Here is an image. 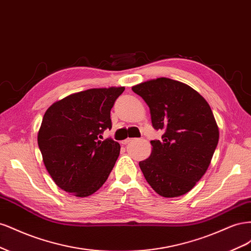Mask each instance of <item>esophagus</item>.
Masks as SVG:
<instances>
[{"label":"esophagus","instance_id":"obj_1","mask_svg":"<svg viewBox=\"0 0 251 251\" xmlns=\"http://www.w3.org/2000/svg\"><path fill=\"white\" fill-rule=\"evenodd\" d=\"M133 139L132 138H126V139H125V140H123V141H121V144H127L128 142H130V141H132Z\"/></svg>","mask_w":251,"mask_h":251}]
</instances>
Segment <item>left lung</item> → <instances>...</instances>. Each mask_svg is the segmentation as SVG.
<instances>
[{
	"label": "left lung",
	"instance_id": "8db88e82",
	"mask_svg": "<svg viewBox=\"0 0 251 251\" xmlns=\"http://www.w3.org/2000/svg\"><path fill=\"white\" fill-rule=\"evenodd\" d=\"M132 90L150 108L151 125L164 130L151 141V153L139 166L154 191L164 198L188 193L206 173L219 141V127L207 101L178 80L159 77Z\"/></svg>",
	"mask_w": 251,
	"mask_h": 251
}]
</instances>
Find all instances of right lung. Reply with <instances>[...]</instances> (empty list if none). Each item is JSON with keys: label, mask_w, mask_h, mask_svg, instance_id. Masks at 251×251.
<instances>
[{"label": "right lung", "mask_w": 251, "mask_h": 251, "mask_svg": "<svg viewBox=\"0 0 251 251\" xmlns=\"http://www.w3.org/2000/svg\"><path fill=\"white\" fill-rule=\"evenodd\" d=\"M125 87L89 89L52 103L43 117L37 143L55 184L85 198L107 181L120 153L119 143L100 140L111 128L110 112Z\"/></svg>", "instance_id": "obj_1"}]
</instances>
